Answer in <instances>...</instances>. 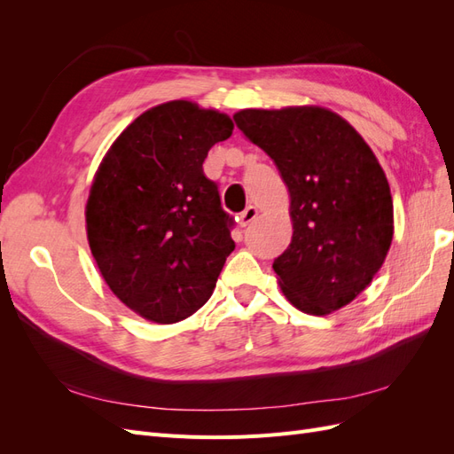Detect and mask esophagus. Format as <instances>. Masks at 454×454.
I'll list each match as a JSON object with an SVG mask.
<instances>
[{
  "label": "esophagus",
  "mask_w": 454,
  "mask_h": 454,
  "mask_svg": "<svg viewBox=\"0 0 454 454\" xmlns=\"http://www.w3.org/2000/svg\"><path fill=\"white\" fill-rule=\"evenodd\" d=\"M255 217H257V208H255V206H248V208H246V210L240 214V225H242V227L250 225Z\"/></svg>",
  "instance_id": "34e87169"
}]
</instances>
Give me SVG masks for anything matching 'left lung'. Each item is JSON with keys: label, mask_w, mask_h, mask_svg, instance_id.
<instances>
[{"label": "left lung", "mask_w": 454, "mask_h": 454, "mask_svg": "<svg viewBox=\"0 0 454 454\" xmlns=\"http://www.w3.org/2000/svg\"><path fill=\"white\" fill-rule=\"evenodd\" d=\"M290 191L294 235L274 259L280 290L307 314L348 305L373 280L394 237L387 176L350 122L318 106L232 115Z\"/></svg>", "instance_id": "8db88e82"}]
</instances>
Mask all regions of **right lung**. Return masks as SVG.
Wrapping results in <instances>:
<instances>
[{
    "label": "right lung",
    "instance_id": "right-lung-1",
    "mask_svg": "<svg viewBox=\"0 0 454 454\" xmlns=\"http://www.w3.org/2000/svg\"><path fill=\"white\" fill-rule=\"evenodd\" d=\"M232 134L215 109L174 100L121 132L94 176L87 237L106 284L157 324L185 320L210 299L235 250L232 217L202 162Z\"/></svg>",
    "mask_w": 454,
    "mask_h": 454
}]
</instances>
